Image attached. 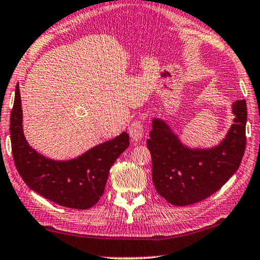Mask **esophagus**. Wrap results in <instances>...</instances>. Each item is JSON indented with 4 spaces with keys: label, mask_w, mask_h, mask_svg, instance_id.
<instances>
[{
    "label": "esophagus",
    "mask_w": 260,
    "mask_h": 260,
    "mask_svg": "<svg viewBox=\"0 0 260 260\" xmlns=\"http://www.w3.org/2000/svg\"><path fill=\"white\" fill-rule=\"evenodd\" d=\"M129 137L133 141H139L143 138V123L140 120H135L128 127Z\"/></svg>",
    "instance_id": "1"
}]
</instances>
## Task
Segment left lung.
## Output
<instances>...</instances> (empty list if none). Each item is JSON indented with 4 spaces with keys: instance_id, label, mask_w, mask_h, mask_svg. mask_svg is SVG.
<instances>
[{
    "instance_id": "8db88e82",
    "label": "left lung",
    "mask_w": 260,
    "mask_h": 260,
    "mask_svg": "<svg viewBox=\"0 0 260 260\" xmlns=\"http://www.w3.org/2000/svg\"><path fill=\"white\" fill-rule=\"evenodd\" d=\"M235 114L225 138L212 148H189L165 120L154 118L149 139L152 179L157 193L168 203L184 207L219 190L237 172L245 152L246 102L232 104Z\"/></svg>"
}]
</instances>
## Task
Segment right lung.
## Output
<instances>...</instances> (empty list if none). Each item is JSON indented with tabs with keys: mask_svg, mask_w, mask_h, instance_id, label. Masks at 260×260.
<instances>
[{
	"mask_svg": "<svg viewBox=\"0 0 260 260\" xmlns=\"http://www.w3.org/2000/svg\"><path fill=\"white\" fill-rule=\"evenodd\" d=\"M21 94L17 85L10 115L11 150L19 175L30 189L58 205L88 209L105 190L112 165L129 146L126 132L67 161L45 157L29 146L23 133Z\"/></svg>",
	"mask_w": 260,
	"mask_h": 260,
	"instance_id": "1",
	"label": "right lung"
}]
</instances>
